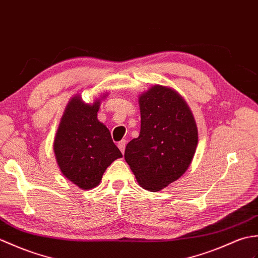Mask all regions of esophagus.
Returning a JSON list of instances; mask_svg holds the SVG:
<instances>
[{
	"mask_svg": "<svg viewBox=\"0 0 258 258\" xmlns=\"http://www.w3.org/2000/svg\"><path fill=\"white\" fill-rule=\"evenodd\" d=\"M125 145H127V141H125V140H121V141L118 142V148L120 149V151H121L122 153L124 152Z\"/></svg>",
	"mask_w": 258,
	"mask_h": 258,
	"instance_id": "34e87169",
	"label": "esophagus"
}]
</instances>
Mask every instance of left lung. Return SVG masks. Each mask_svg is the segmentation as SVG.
<instances>
[{
  "mask_svg": "<svg viewBox=\"0 0 258 258\" xmlns=\"http://www.w3.org/2000/svg\"><path fill=\"white\" fill-rule=\"evenodd\" d=\"M141 129L125 147L124 159L139 184L157 192L187 170L198 146V128L184 99L156 85L139 97Z\"/></svg>",
  "mask_w": 258,
  "mask_h": 258,
  "instance_id": "left-lung-1",
  "label": "left lung"
}]
</instances>
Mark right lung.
Returning <instances> with one entry per match:
<instances>
[{"label": "right lung", "mask_w": 258, "mask_h": 258, "mask_svg": "<svg viewBox=\"0 0 258 258\" xmlns=\"http://www.w3.org/2000/svg\"><path fill=\"white\" fill-rule=\"evenodd\" d=\"M99 105V100L88 105L79 96L72 98L54 140L62 174L83 190L98 185L106 169L122 157L109 130L97 119Z\"/></svg>", "instance_id": "right-lung-1"}]
</instances>
